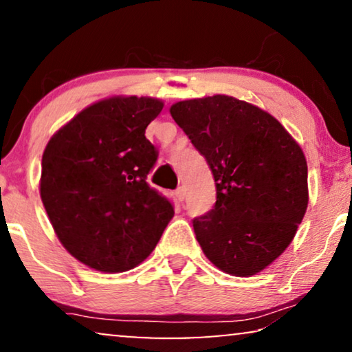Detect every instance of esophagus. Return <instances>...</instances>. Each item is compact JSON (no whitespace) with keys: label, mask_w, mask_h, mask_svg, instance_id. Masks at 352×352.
<instances>
[{"label":"esophagus","mask_w":352,"mask_h":352,"mask_svg":"<svg viewBox=\"0 0 352 352\" xmlns=\"http://www.w3.org/2000/svg\"><path fill=\"white\" fill-rule=\"evenodd\" d=\"M175 196H177V199L180 201V202L185 201V197H186V190H185V188H183V186L177 188V191H175Z\"/></svg>","instance_id":"1"}]
</instances>
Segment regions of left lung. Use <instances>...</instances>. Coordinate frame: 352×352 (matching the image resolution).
<instances>
[{
	"mask_svg": "<svg viewBox=\"0 0 352 352\" xmlns=\"http://www.w3.org/2000/svg\"><path fill=\"white\" fill-rule=\"evenodd\" d=\"M170 115L214 174L217 201L192 220L217 268L252 276L284 252L308 207L303 151L270 113L234 97L178 102Z\"/></svg>",
	"mask_w": 352,
	"mask_h": 352,
	"instance_id": "8db88e82",
	"label": "left lung"
}]
</instances>
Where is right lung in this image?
Listing matches in <instances>:
<instances>
[{"instance_id": "add662e5", "label": "right lung", "mask_w": 352, "mask_h": 352, "mask_svg": "<svg viewBox=\"0 0 352 352\" xmlns=\"http://www.w3.org/2000/svg\"><path fill=\"white\" fill-rule=\"evenodd\" d=\"M161 110L148 97L94 103L44 150V209L63 247L94 270L135 268L174 217V204L146 182L157 148L145 129Z\"/></svg>"}]
</instances>
